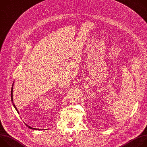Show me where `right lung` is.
Segmentation results:
<instances>
[{
  "instance_id": "right-lung-1",
  "label": "right lung",
  "mask_w": 147,
  "mask_h": 147,
  "mask_svg": "<svg viewBox=\"0 0 147 147\" xmlns=\"http://www.w3.org/2000/svg\"><path fill=\"white\" fill-rule=\"evenodd\" d=\"M13 86H14V82L13 83V85H12V87H11V102H12V103H13V107H14V108L16 109V111H17V112H18V113H19V112H18V110H17V109L16 108V107L15 106V105L13 103ZM26 125H27V126L28 127V128H30V129H32V130H43L42 129V130H40V129H35V128H33V127H30V126H29L28 125H27V124H26ZM47 130H48V129H47Z\"/></svg>"
}]
</instances>
